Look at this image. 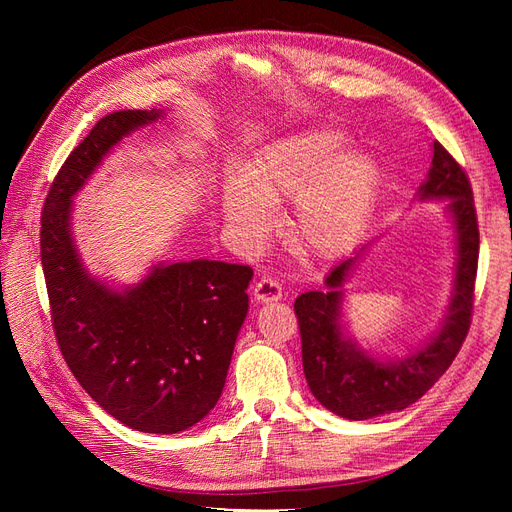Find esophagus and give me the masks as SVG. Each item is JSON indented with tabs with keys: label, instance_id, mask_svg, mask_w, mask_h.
Returning a JSON list of instances; mask_svg holds the SVG:
<instances>
[{
	"label": "esophagus",
	"instance_id": "1",
	"mask_svg": "<svg viewBox=\"0 0 512 512\" xmlns=\"http://www.w3.org/2000/svg\"><path fill=\"white\" fill-rule=\"evenodd\" d=\"M284 297L282 286L273 277H260L254 286V301L258 303H271V301H280Z\"/></svg>",
	"mask_w": 512,
	"mask_h": 512
}]
</instances>
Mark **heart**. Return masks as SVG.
<instances>
[{
  "instance_id": "b5f03b06",
  "label": "heart",
  "mask_w": 512,
  "mask_h": 512,
  "mask_svg": "<svg viewBox=\"0 0 512 512\" xmlns=\"http://www.w3.org/2000/svg\"><path fill=\"white\" fill-rule=\"evenodd\" d=\"M346 136L312 128L280 138L247 162L245 177L222 190L226 222L245 241H262L273 207L294 196L290 237L303 254L337 256L352 245L376 203L380 168L363 149H344Z\"/></svg>"
}]
</instances>
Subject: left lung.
<instances>
[{"mask_svg": "<svg viewBox=\"0 0 512 512\" xmlns=\"http://www.w3.org/2000/svg\"><path fill=\"white\" fill-rule=\"evenodd\" d=\"M416 198L421 203L448 200L446 211L453 218L457 239L451 303L440 331L423 348L404 359L380 361L346 335L342 288L359 254L339 262L324 280L327 288L303 292L294 301L309 391L324 408L348 421L399 412L421 399L451 367L470 331L480 243L474 196L466 170L438 141L433 143L427 181L418 188Z\"/></svg>", "mask_w": 512, "mask_h": 512, "instance_id": "8db88e82", "label": "left lung"}]
</instances>
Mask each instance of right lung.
Segmentation results:
<instances>
[{"mask_svg":"<svg viewBox=\"0 0 512 512\" xmlns=\"http://www.w3.org/2000/svg\"><path fill=\"white\" fill-rule=\"evenodd\" d=\"M162 111L102 117L51 185L40 258L61 354L100 408L130 429L179 433L215 408L247 316L254 271L220 260L160 262L115 290L96 280L72 239V196L123 136Z\"/></svg>","mask_w":512,"mask_h":512,"instance_id":"right-lung-1","label":"right lung"}]
</instances>
